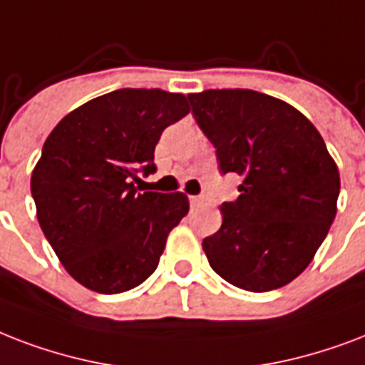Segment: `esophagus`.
<instances>
[{
	"instance_id": "1",
	"label": "esophagus",
	"mask_w": 365,
	"mask_h": 365,
	"mask_svg": "<svg viewBox=\"0 0 365 365\" xmlns=\"http://www.w3.org/2000/svg\"><path fill=\"white\" fill-rule=\"evenodd\" d=\"M203 203H205V197H202V196H190V205H192V207H202Z\"/></svg>"
}]
</instances>
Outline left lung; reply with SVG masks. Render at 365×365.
Listing matches in <instances>:
<instances>
[{
  "label": "left lung",
  "instance_id": "obj_1",
  "mask_svg": "<svg viewBox=\"0 0 365 365\" xmlns=\"http://www.w3.org/2000/svg\"><path fill=\"white\" fill-rule=\"evenodd\" d=\"M222 173L244 177L221 228L203 240L209 264L240 289L272 291L314 259L337 213L339 169L297 108L251 89L188 95Z\"/></svg>",
  "mask_w": 365,
  "mask_h": 365
}]
</instances>
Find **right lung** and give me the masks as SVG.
I'll return each mask as SVG.
<instances>
[{"instance_id":"add662e5","label":"right lung","mask_w":365,"mask_h":365,"mask_svg":"<svg viewBox=\"0 0 365 365\" xmlns=\"http://www.w3.org/2000/svg\"><path fill=\"white\" fill-rule=\"evenodd\" d=\"M188 112L180 93L118 89L72 110L45 140L30 180L39 227L87 289L121 293L158 268L188 197L138 194L131 180L156 171L163 129Z\"/></svg>"}]
</instances>
